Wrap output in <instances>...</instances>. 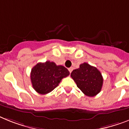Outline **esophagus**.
<instances>
[{"label": "esophagus", "mask_w": 129, "mask_h": 129, "mask_svg": "<svg viewBox=\"0 0 129 129\" xmlns=\"http://www.w3.org/2000/svg\"><path fill=\"white\" fill-rule=\"evenodd\" d=\"M69 72H70V73H71L72 70H73V68H72V67H70V68H69Z\"/></svg>", "instance_id": "34e87169"}]
</instances>
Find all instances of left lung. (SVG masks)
<instances>
[{"label": "left lung", "instance_id": "8db88e82", "mask_svg": "<svg viewBox=\"0 0 129 129\" xmlns=\"http://www.w3.org/2000/svg\"><path fill=\"white\" fill-rule=\"evenodd\" d=\"M70 76L86 96H96L101 91L103 78L96 67L84 62L80 64L79 69L74 70Z\"/></svg>", "mask_w": 129, "mask_h": 129}]
</instances>
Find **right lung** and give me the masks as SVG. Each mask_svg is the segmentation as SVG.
<instances>
[{"label": "right lung", "mask_w": 129, "mask_h": 129, "mask_svg": "<svg viewBox=\"0 0 129 129\" xmlns=\"http://www.w3.org/2000/svg\"><path fill=\"white\" fill-rule=\"evenodd\" d=\"M70 74L68 69L55 62H39L33 67L30 80L34 89L42 94L50 93L59 85L62 78Z\"/></svg>", "instance_id": "1"}]
</instances>
